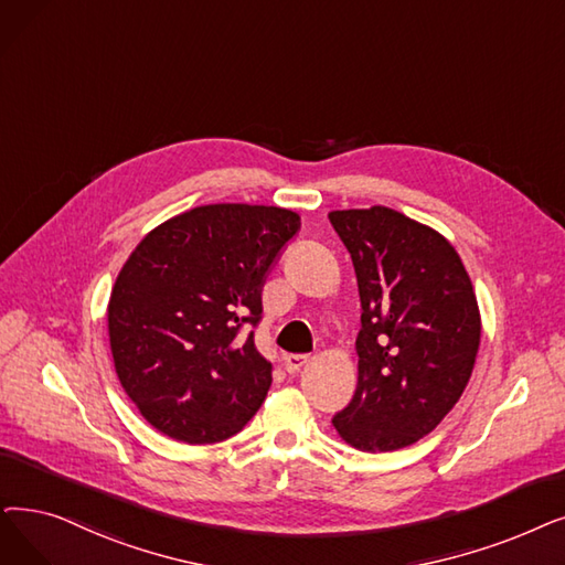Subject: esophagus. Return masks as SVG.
<instances>
[{"label": "esophagus", "instance_id": "esophagus-1", "mask_svg": "<svg viewBox=\"0 0 565 565\" xmlns=\"http://www.w3.org/2000/svg\"><path fill=\"white\" fill-rule=\"evenodd\" d=\"M307 364V355H284V366L288 374H298Z\"/></svg>", "mask_w": 565, "mask_h": 565}]
</instances>
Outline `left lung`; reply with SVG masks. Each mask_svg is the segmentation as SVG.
Returning a JSON list of instances; mask_svg holds the SVG:
<instances>
[{"mask_svg": "<svg viewBox=\"0 0 565 565\" xmlns=\"http://www.w3.org/2000/svg\"><path fill=\"white\" fill-rule=\"evenodd\" d=\"M328 218L351 254L362 309L358 387L332 425L362 452L413 446L473 374L482 321L471 277L448 237L397 210H332Z\"/></svg>", "mask_w": 565, "mask_h": 565, "instance_id": "8db88e82", "label": "left lung"}]
</instances>
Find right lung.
<instances>
[{
    "mask_svg": "<svg viewBox=\"0 0 565 565\" xmlns=\"http://www.w3.org/2000/svg\"><path fill=\"white\" fill-rule=\"evenodd\" d=\"M300 214L216 203L170 216L121 265L108 300L117 379L142 418L189 446L218 444L260 408L273 364L244 337Z\"/></svg>",
    "mask_w": 565,
    "mask_h": 565,
    "instance_id": "1",
    "label": "right lung"
}]
</instances>
